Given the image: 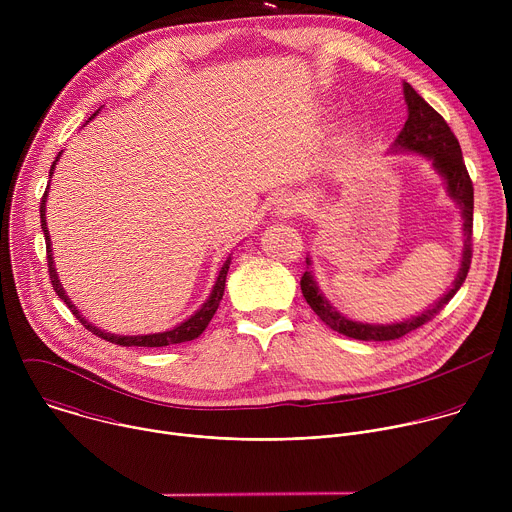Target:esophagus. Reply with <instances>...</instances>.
Wrapping results in <instances>:
<instances>
[{
    "label": "esophagus",
    "instance_id": "1",
    "mask_svg": "<svg viewBox=\"0 0 512 512\" xmlns=\"http://www.w3.org/2000/svg\"><path fill=\"white\" fill-rule=\"evenodd\" d=\"M300 198L294 196V194H281L275 202V212L277 216L281 218H287V216H294L296 212H300Z\"/></svg>",
    "mask_w": 512,
    "mask_h": 512
}]
</instances>
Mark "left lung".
I'll return each mask as SVG.
<instances>
[{
  "label": "left lung",
  "instance_id": "8db88e82",
  "mask_svg": "<svg viewBox=\"0 0 512 512\" xmlns=\"http://www.w3.org/2000/svg\"><path fill=\"white\" fill-rule=\"evenodd\" d=\"M403 95H405L409 115H407V121L401 129V133L397 135L395 143L391 145V150L393 152H413V154H419V156L431 160L437 174L446 180L450 198L462 210V221H464L462 223V231H464L462 261H460L458 275H456L452 287L448 289V294H444V298H440L433 306L423 310L419 316H413L409 320L395 322V324H362V322H354V320L342 316L324 298L314 275L310 271H306L302 275L300 285H302V294H304L306 302L310 304V308L334 332L344 334L354 340H371V342L397 340V338L417 330L419 326L427 324L435 314H440L444 310V306L456 296V291L462 287V283L470 271V263H472L474 186H472L470 174H468L464 158H462L460 143H458L454 131L450 129V125L446 123V119L433 107H429V103H425L423 97L417 95V91L409 83L403 85ZM306 263L310 265V259H306Z\"/></svg>",
  "mask_w": 512,
  "mask_h": 512
}]
</instances>
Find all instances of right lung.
Returning a JSON list of instances; mask_svg holds the SVG:
<instances>
[{
    "label": "right lung",
    "mask_w": 512,
    "mask_h": 512,
    "mask_svg": "<svg viewBox=\"0 0 512 512\" xmlns=\"http://www.w3.org/2000/svg\"><path fill=\"white\" fill-rule=\"evenodd\" d=\"M97 113H99V111H97ZM97 113H95V115H97ZM95 115H93V117H95ZM93 117H91V119H93ZM60 154H62V152H58L56 160H54L52 166H50V176L54 174V166H56V162L60 160ZM46 196H48V188H46V192H44V196H42V202H40V223H42V231H44V237H46V255H48L46 259H48L50 283H52V287H54V291H56V296L70 308V312L77 316V320H79L89 332H93L95 336H99V338H103V340H107V342L119 344V346H148V348H158V346H170V344H180V342L194 340V338H198V336L206 330L208 322L212 320L214 312L218 310V304H221V300H223L225 283H227V273H229V265H231V257H227L225 265L221 267V271H218V277H216V281H214V285H212V291H210L208 300L202 304V308H200L196 314H192V316H190L188 320H184L182 324L174 326L172 330L158 332V334H139V336H119V334H111V332H105V330L93 326L89 320H85L83 314L77 310V306L72 304L70 298L64 294V287L60 285V279H58V273H56L54 261H52V243H50V235H48V227H46Z\"/></svg>",
    "instance_id": "1"
}]
</instances>
